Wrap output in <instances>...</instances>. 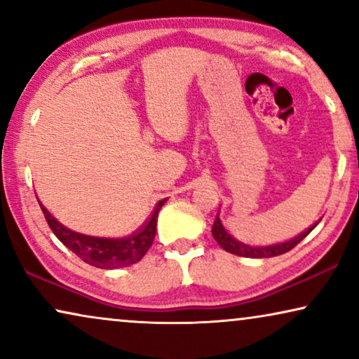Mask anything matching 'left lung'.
Masks as SVG:
<instances>
[{"label": "left lung", "mask_w": 359, "mask_h": 359, "mask_svg": "<svg viewBox=\"0 0 359 359\" xmlns=\"http://www.w3.org/2000/svg\"><path fill=\"white\" fill-rule=\"evenodd\" d=\"M318 224V222H317ZM316 224V225H317ZM316 225L309 227L306 232H302L301 235H297L296 238L289 240V242L284 243H278V245H269V247H250V245H243L240 243L238 240H235L232 235H230L225 227L220 222L219 217H215L214 225H212V235L220 247H222L225 252L237 255V257H245V258H271V257H278V255L287 253L289 250H292L297 243H301L304 238L307 237L309 233L316 229Z\"/></svg>", "instance_id": "obj_1"}]
</instances>
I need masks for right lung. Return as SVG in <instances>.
Instances as JSON below:
<instances>
[{
	"instance_id": "1",
	"label": "right lung",
	"mask_w": 359,
	"mask_h": 359,
	"mask_svg": "<svg viewBox=\"0 0 359 359\" xmlns=\"http://www.w3.org/2000/svg\"><path fill=\"white\" fill-rule=\"evenodd\" d=\"M166 199H161L155 205V210L151 212L150 219L142 225V227L129 237L124 238H102V237H90V235L76 233L73 230L63 227L60 222H57L52 217L50 212L41 204V209L46 217L48 227L55 237L70 248L76 257H80L83 262L91 264V266L101 269H116L130 266L144 258V255L149 252L155 238L156 232V219L161 205Z\"/></svg>"
}]
</instances>
